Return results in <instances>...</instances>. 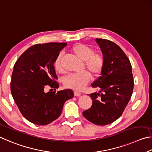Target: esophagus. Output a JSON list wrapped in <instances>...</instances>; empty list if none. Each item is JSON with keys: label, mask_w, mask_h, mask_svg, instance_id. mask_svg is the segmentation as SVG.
Masks as SVG:
<instances>
[{"label": "esophagus", "mask_w": 152, "mask_h": 152, "mask_svg": "<svg viewBox=\"0 0 152 152\" xmlns=\"http://www.w3.org/2000/svg\"><path fill=\"white\" fill-rule=\"evenodd\" d=\"M81 94V93H79V92H77V91H74V95H75V96H76V97L80 96Z\"/></svg>", "instance_id": "34e87169"}]
</instances>
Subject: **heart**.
<instances>
[{
  "instance_id": "b5f03b06",
  "label": "heart",
  "mask_w": 152,
  "mask_h": 152,
  "mask_svg": "<svg viewBox=\"0 0 152 152\" xmlns=\"http://www.w3.org/2000/svg\"><path fill=\"white\" fill-rule=\"evenodd\" d=\"M71 51L75 57L81 61H84L86 69L93 75L97 76L101 73L104 66V57L99 53L94 52V50L88 45L78 43L71 48ZM62 53H59L54 61V68L58 73H63L61 60ZM91 80V75L88 72L80 74H70L63 79V83L66 88L81 91Z\"/></svg>"
}]
</instances>
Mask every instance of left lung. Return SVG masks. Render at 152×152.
Instances as JSON below:
<instances>
[{"instance_id":"obj_1","label":"left lung","mask_w":152,"mask_h":152,"mask_svg":"<svg viewBox=\"0 0 152 152\" xmlns=\"http://www.w3.org/2000/svg\"><path fill=\"white\" fill-rule=\"evenodd\" d=\"M95 41L102 50L105 63L99 76L91 84L100 89L89 95L91 107L83 112L87 120L105 126L117 120L129 103L134 89L132 65L118 45L103 39Z\"/></svg>"}]
</instances>
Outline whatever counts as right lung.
I'll return each mask as SVG.
<instances>
[{"mask_svg":"<svg viewBox=\"0 0 152 152\" xmlns=\"http://www.w3.org/2000/svg\"><path fill=\"white\" fill-rule=\"evenodd\" d=\"M66 45V42L34 45L16 61L10 91L21 114L31 123L39 126L51 123L60 116L66 101L73 97L71 89L56 91L59 85L54 61ZM47 87L52 91L45 92Z\"/></svg>","mask_w":152,"mask_h":152,"instance_id":"obj_1","label":"right lung"}]
</instances>
